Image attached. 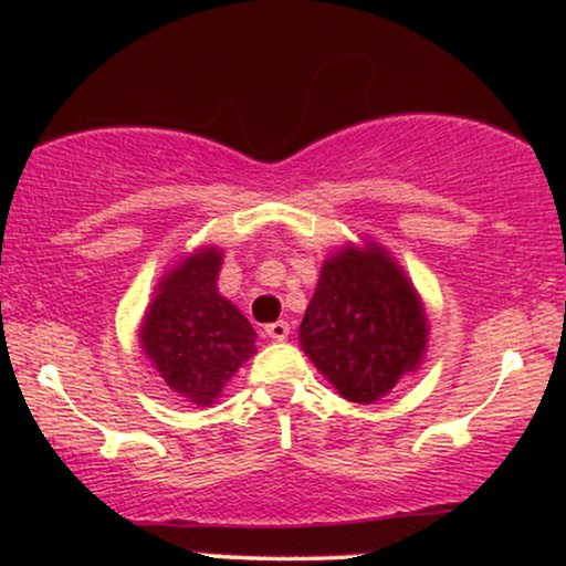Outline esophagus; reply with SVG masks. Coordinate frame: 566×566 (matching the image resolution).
<instances>
[{
	"label": "esophagus",
	"instance_id": "1",
	"mask_svg": "<svg viewBox=\"0 0 566 566\" xmlns=\"http://www.w3.org/2000/svg\"><path fill=\"white\" fill-rule=\"evenodd\" d=\"M265 335H269L271 340H284V337L290 335V324H287V322H271V324H265Z\"/></svg>",
	"mask_w": 566,
	"mask_h": 566
}]
</instances>
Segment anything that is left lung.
<instances>
[{
    "instance_id": "8db88e82",
    "label": "left lung",
    "mask_w": 566,
    "mask_h": 566,
    "mask_svg": "<svg viewBox=\"0 0 566 566\" xmlns=\"http://www.w3.org/2000/svg\"><path fill=\"white\" fill-rule=\"evenodd\" d=\"M426 340L418 292L380 247H346L324 263L301 346L348 401L386 396L420 365Z\"/></svg>"
}]
</instances>
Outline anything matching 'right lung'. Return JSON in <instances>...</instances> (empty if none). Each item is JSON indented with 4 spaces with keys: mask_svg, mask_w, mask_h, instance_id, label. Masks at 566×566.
<instances>
[{
    "mask_svg": "<svg viewBox=\"0 0 566 566\" xmlns=\"http://www.w3.org/2000/svg\"><path fill=\"white\" fill-rule=\"evenodd\" d=\"M216 247L186 258L159 284L140 343L167 386L193 405H212L231 375L255 354V329L220 295Z\"/></svg>",
    "mask_w": 566,
    "mask_h": 566,
    "instance_id": "right-lung-1",
    "label": "right lung"
}]
</instances>
